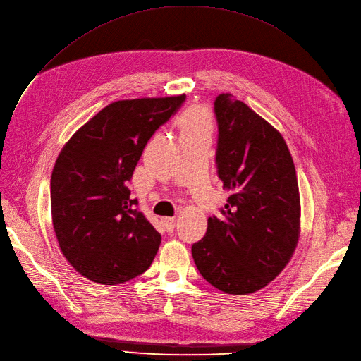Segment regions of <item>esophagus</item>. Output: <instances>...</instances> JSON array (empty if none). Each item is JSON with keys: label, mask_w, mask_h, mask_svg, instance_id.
<instances>
[{"label": "esophagus", "mask_w": 361, "mask_h": 361, "mask_svg": "<svg viewBox=\"0 0 361 361\" xmlns=\"http://www.w3.org/2000/svg\"><path fill=\"white\" fill-rule=\"evenodd\" d=\"M162 224H164V227H165V230L168 233L174 231V228H176V218L174 216H165V218H162Z\"/></svg>", "instance_id": "esophagus-1"}]
</instances>
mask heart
Here are the masks:
<instances>
[{
  "label": "heart",
  "mask_w": 361,
  "mask_h": 361,
  "mask_svg": "<svg viewBox=\"0 0 361 361\" xmlns=\"http://www.w3.org/2000/svg\"><path fill=\"white\" fill-rule=\"evenodd\" d=\"M181 133H189L196 130H205L211 128V121L209 115L203 107H192L187 111L181 118Z\"/></svg>",
  "instance_id": "heart-1"
}]
</instances>
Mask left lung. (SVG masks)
<instances>
[{
  "mask_svg": "<svg viewBox=\"0 0 361 361\" xmlns=\"http://www.w3.org/2000/svg\"><path fill=\"white\" fill-rule=\"evenodd\" d=\"M216 172L231 190L221 218L192 246L202 277L231 295L267 286L286 267L300 238V190L281 134L243 102L223 92L214 102Z\"/></svg>",
  "mask_w": 361,
  "mask_h": 361,
  "instance_id": "obj_1",
  "label": "left lung"
}]
</instances>
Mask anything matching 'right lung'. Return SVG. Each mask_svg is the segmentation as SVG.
<instances>
[{
    "label": "right lung",
    "instance_id": "add662e5",
    "mask_svg": "<svg viewBox=\"0 0 361 361\" xmlns=\"http://www.w3.org/2000/svg\"><path fill=\"white\" fill-rule=\"evenodd\" d=\"M185 96L111 103L61 149L51 181V216L59 246L72 267L102 285L143 274L161 234L135 209L128 183L142 153Z\"/></svg>",
    "mask_w": 361,
    "mask_h": 361
}]
</instances>
